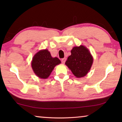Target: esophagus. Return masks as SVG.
<instances>
[{
	"label": "esophagus",
	"mask_w": 122,
	"mask_h": 122,
	"mask_svg": "<svg viewBox=\"0 0 122 122\" xmlns=\"http://www.w3.org/2000/svg\"><path fill=\"white\" fill-rule=\"evenodd\" d=\"M66 58L62 59H61V62H62V63H63V64L65 63V62H66Z\"/></svg>",
	"instance_id": "obj_1"
}]
</instances>
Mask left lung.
I'll use <instances>...</instances> for the list:
<instances>
[{
  "instance_id": "8db88e82",
  "label": "left lung",
  "mask_w": 122,
  "mask_h": 122,
  "mask_svg": "<svg viewBox=\"0 0 122 122\" xmlns=\"http://www.w3.org/2000/svg\"><path fill=\"white\" fill-rule=\"evenodd\" d=\"M92 63L93 57L89 49L81 45L73 47L65 64L76 77L81 78L87 74Z\"/></svg>"
}]
</instances>
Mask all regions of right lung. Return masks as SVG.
<instances>
[{"label":"right lung","mask_w":122,"mask_h":122,"mask_svg":"<svg viewBox=\"0 0 122 122\" xmlns=\"http://www.w3.org/2000/svg\"><path fill=\"white\" fill-rule=\"evenodd\" d=\"M60 63H61V61L57 57H52L47 49H43L34 55L31 65L37 76L46 79L49 77L55 66Z\"/></svg>","instance_id":"1"}]
</instances>
